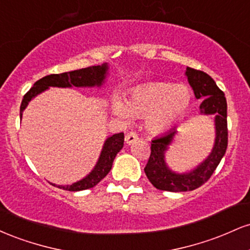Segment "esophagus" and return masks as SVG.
<instances>
[{"label":"esophagus","instance_id":"1","mask_svg":"<svg viewBox=\"0 0 250 250\" xmlns=\"http://www.w3.org/2000/svg\"><path fill=\"white\" fill-rule=\"evenodd\" d=\"M137 140H139V136L135 133H133V131H130V133L125 135V143H127V145H133V143L136 142Z\"/></svg>","mask_w":250,"mask_h":250}]
</instances>
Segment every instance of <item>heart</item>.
Here are the masks:
<instances>
[{
  "label": "heart",
  "mask_w": 250,
  "mask_h": 250,
  "mask_svg": "<svg viewBox=\"0 0 250 250\" xmlns=\"http://www.w3.org/2000/svg\"><path fill=\"white\" fill-rule=\"evenodd\" d=\"M190 101V91L185 85L157 82L135 88L127 103L120 96H114L111 109L122 119L128 120L131 115L146 119L148 130L160 134L183 116Z\"/></svg>",
  "instance_id": "heart-1"
}]
</instances>
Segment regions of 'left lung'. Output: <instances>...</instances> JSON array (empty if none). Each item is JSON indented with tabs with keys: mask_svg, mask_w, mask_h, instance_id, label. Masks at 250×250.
<instances>
[{
	"mask_svg": "<svg viewBox=\"0 0 250 250\" xmlns=\"http://www.w3.org/2000/svg\"><path fill=\"white\" fill-rule=\"evenodd\" d=\"M189 84L193 88L195 97L202 99L200 114L215 115V143L211 153L196 168L188 173H175L166 163L165 155L173 142L176 129H171L162 136L151 141L150 156L145 173L151 185L160 190L189 191L201 187L210 179L215 169L225 156L228 146L227 128V101L225 93L205 71L187 67L186 70Z\"/></svg>",
	"mask_w": 250,
	"mask_h": 250,
	"instance_id": "1",
	"label": "left lung"
}]
</instances>
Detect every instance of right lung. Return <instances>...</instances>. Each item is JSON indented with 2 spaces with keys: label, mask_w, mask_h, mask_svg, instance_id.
<instances>
[{
  "label": "right lung",
  "mask_w": 250,
  "mask_h": 250,
  "mask_svg": "<svg viewBox=\"0 0 250 250\" xmlns=\"http://www.w3.org/2000/svg\"><path fill=\"white\" fill-rule=\"evenodd\" d=\"M107 74L108 64L103 63L102 65H91V67L83 68V69L68 71V73L62 74H51V75L42 77L39 81L34 83L30 90L23 96L21 107H20V117L22 119V114H23V110L28 105V103L36 95L47 90L49 87L70 88L73 85H75V87H101ZM123 142H125V134L123 133L114 134L113 136L108 137L105 140L104 145H103L99 161L87 176L73 183V185L57 186V187L63 189V190L69 191H80L95 187L97 183L102 179H104L110 171L111 167H113L114 159L123 147ZM51 185L56 186L54 183H51Z\"/></svg>",
  "instance_id": "1"
}]
</instances>
